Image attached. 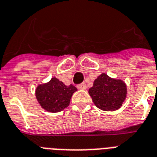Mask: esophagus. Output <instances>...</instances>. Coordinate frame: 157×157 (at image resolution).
Here are the masks:
<instances>
[{"label":"esophagus","instance_id":"obj_1","mask_svg":"<svg viewBox=\"0 0 157 157\" xmlns=\"http://www.w3.org/2000/svg\"><path fill=\"white\" fill-rule=\"evenodd\" d=\"M77 89H79V90H86V83H81L80 84V85H78V86H77Z\"/></svg>","mask_w":157,"mask_h":157}]
</instances>
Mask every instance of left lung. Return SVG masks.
<instances>
[{"mask_svg":"<svg viewBox=\"0 0 157 157\" xmlns=\"http://www.w3.org/2000/svg\"><path fill=\"white\" fill-rule=\"evenodd\" d=\"M89 94L96 107L103 111H116L121 107L127 95L124 81L102 73L94 81Z\"/></svg>","mask_w":157,"mask_h":157,"instance_id":"obj_1","label":"left lung"}]
</instances>
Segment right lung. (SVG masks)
I'll list each match as a JSON object with an SVG mask.
<instances>
[{"mask_svg":"<svg viewBox=\"0 0 157 157\" xmlns=\"http://www.w3.org/2000/svg\"><path fill=\"white\" fill-rule=\"evenodd\" d=\"M76 90L72 85L65 86L59 79L53 77L49 82L36 87V98L47 112H59L68 107L71 96Z\"/></svg>","mask_w":157,"mask_h":157,"instance_id":"right-lung-1","label":"right lung"}]
</instances>
